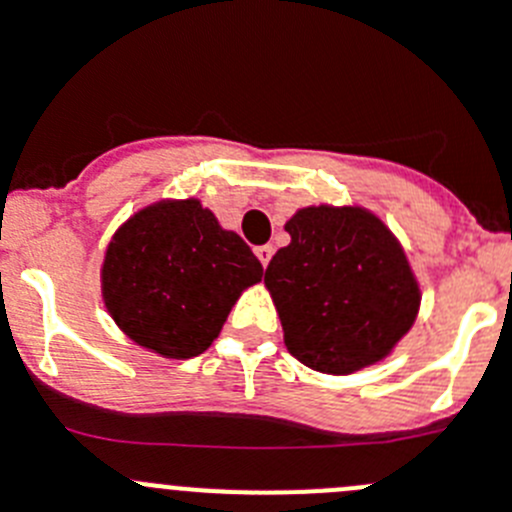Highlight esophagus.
I'll return each instance as SVG.
<instances>
[{
  "mask_svg": "<svg viewBox=\"0 0 512 512\" xmlns=\"http://www.w3.org/2000/svg\"><path fill=\"white\" fill-rule=\"evenodd\" d=\"M253 253H256V259L261 261V266H269V261H271V253H274V248L271 246H256L253 248Z\"/></svg>",
  "mask_w": 512,
  "mask_h": 512,
  "instance_id": "1",
  "label": "esophagus"
}]
</instances>
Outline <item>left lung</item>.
Instances as JSON below:
<instances>
[{"label":"left lung","mask_w":512,"mask_h":512,"mask_svg":"<svg viewBox=\"0 0 512 512\" xmlns=\"http://www.w3.org/2000/svg\"><path fill=\"white\" fill-rule=\"evenodd\" d=\"M266 266L289 353L345 375L386 358L414 325L419 287L401 246L365 210L304 208Z\"/></svg>","instance_id":"left-lung-1"}]
</instances>
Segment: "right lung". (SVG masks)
<instances>
[{"mask_svg":"<svg viewBox=\"0 0 512 512\" xmlns=\"http://www.w3.org/2000/svg\"><path fill=\"white\" fill-rule=\"evenodd\" d=\"M259 259L198 200L162 203L119 228L103 261V302L134 342L167 358L210 348Z\"/></svg>","mask_w":512,"mask_h":512,"instance_id":"right-lung-1","label":"right lung"}]
</instances>
